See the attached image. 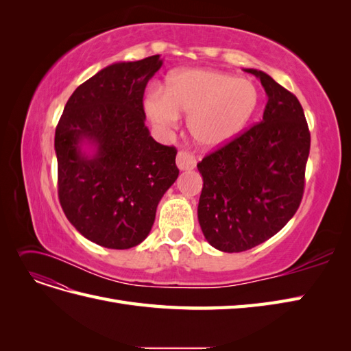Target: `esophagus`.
<instances>
[{"mask_svg": "<svg viewBox=\"0 0 351 351\" xmlns=\"http://www.w3.org/2000/svg\"><path fill=\"white\" fill-rule=\"evenodd\" d=\"M177 167L182 171H187V169H193L196 167V158L187 151H180L177 154Z\"/></svg>", "mask_w": 351, "mask_h": 351, "instance_id": "34e87169", "label": "esophagus"}]
</instances>
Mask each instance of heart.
<instances>
[{
	"label": "heart",
	"instance_id": "heart-1",
	"mask_svg": "<svg viewBox=\"0 0 351 351\" xmlns=\"http://www.w3.org/2000/svg\"><path fill=\"white\" fill-rule=\"evenodd\" d=\"M259 90L252 80L210 69L169 73L164 90H152L145 112L156 129L167 132L178 114L187 117L195 143L206 151L230 143L246 129L259 107Z\"/></svg>",
	"mask_w": 351,
	"mask_h": 351
}]
</instances>
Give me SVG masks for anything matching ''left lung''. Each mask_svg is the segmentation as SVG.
Instances as JSON below:
<instances>
[{"instance_id": "8db88e82", "label": "left lung", "mask_w": 351, "mask_h": 351, "mask_svg": "<svg viewBox=\"0 0 351 351\" xmlns=\"http://www.w3.org/2000/svg\"><path fill=\"white\" fill-rule=\"evenodd\" d=\"M267 92L263 119L197 164V219L212 247L234 253L267 241L299 209L311 133L302 105L269 74L246 69Z\"/></svg>"}]
</instances>
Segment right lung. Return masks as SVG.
I'll list each match as a JSON object with an SVG mask.
<instances>
[{
	"instance_id": "add662e5",
	"label": "right lung",
	"mask_w": 351,
	"mask_h": 351,
	"mask_svg": "<svg viewBox=\"0 0 351 351\" xmlns=\"http://www.w3.org/2000/svg\"><path fill=\"white\" fill-rule=\"evenodd\" d=\"M161 66L152 56L102 69L73 92L56 129L61 208L104 247L142 243L178 177L176 147L154 141L145 125V88Z\"/></svg>"
}]
</instances>
